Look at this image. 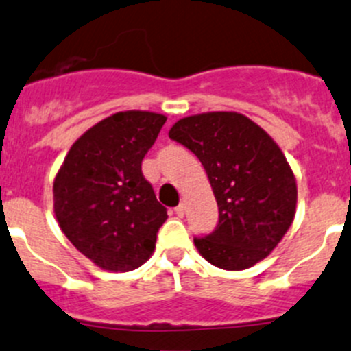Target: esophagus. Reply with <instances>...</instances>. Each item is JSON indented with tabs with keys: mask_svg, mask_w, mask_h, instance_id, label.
<instances>
[{
	"mask_svg": "<svg viewBox=\"0 0 351 351\" xmlns=\"http://www.w3.org/2000/svg\"><path fill=\"white\" fill-rule=\"evenodd\" d=\"M175 213H176V216H180V217H183L185 216V204H180V206H176L175 207Z\"/></svg>",
	"mask_w": 351,
	"mask_h": 351,
	"instance_id": "obj_1",
	"label": "esophagus"
}]
</instances>
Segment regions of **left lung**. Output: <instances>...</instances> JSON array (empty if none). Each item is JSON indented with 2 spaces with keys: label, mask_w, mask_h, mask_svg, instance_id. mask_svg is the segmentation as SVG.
I'll list each match as a JSON object with an SVG mask.
<instances>
[{
  "label": "left lung",
  "mask_w": 351,
  "mask_h": 351,
  "mask_svg": "<svg viewBox=\"0 0 351 351\" xmlns=\"http://www.w3.org/2000/svg\"><path fill=\"white\" fill-rule=\"evenodd\" d=\"M168 135L199 158L219 207L216 230L193 238L199 254L226 271L248 269L266 258L297 213V178L280 145L234 111L182 118Z\"/></svg>",
  "instance_id": "left-lung-1"
}]
</instances>
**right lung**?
I'll return each instance as SVG.
<instances>
[{
  "mask_svg": "<svg viewBox=\"0 0 351 351\" xmlns=\"http://www.w3.org/2000/svg\"><path fill=\"white\" fill-rule=\"evenodd\" d=\"M166 117L120 111L75 141L53 183L54 216L75 248L110 273H127L149 261L168 219L142 159Z\"/></svg>",
  "mask_w": 351,
  "mask_h": 351,
  "instance_id": "right-lung-1",
  "label": "right lung"
}]
</instances>
